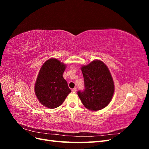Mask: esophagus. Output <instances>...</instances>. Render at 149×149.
Listing matches in <instances>:
<instances>
[{
    "label": "esophagus",
    "instance_id": "obj_1",
    "mask_svg": "<svg viewBox=\"0 0 149 149\" xmlns=\"http://www.w3.org/2000/svg\"><path fill=\"white\" fill-rule=\"evenodd\" d=\"M76 91H77V89H76V88H74L73 89H72V91L74 93H76Z\"/></svg>",
    "mask_w": 149,
    "mask_h": 149
}]
</instances>
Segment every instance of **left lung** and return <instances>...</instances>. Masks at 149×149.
Wrapping results in <instances>:
<instances>
[{
    "instance_id": "1",
    "label": "left lung",
    "mask_w": 149,
    "mask_h": 149,
    "mask_svg": "<svg viewBox=\"0 0 149 149\" xmlns=\"http://www.w3.org/2000/svg\"><path fill=\"white\" fill-rule=\"evenodd\" d=\"M84 81V91L78 95L83 104L91 111H98L109 104L114 92V84L107 66L100 60H94L81 67Z\"/></svg>"
}]
</instances>
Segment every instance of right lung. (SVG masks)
<instances>
[{"instance_id": "add662e5", "label": "right lung", "mask_w": 149, "mask_h": 149, "mask_svg": "<svg viewBox=\"0 0 149 149\" xmlns=\"http://www.w3.org/2000/svg\"><path fill=\"white\" fill-rule=\"evenodd\" d=\"M66 65L55 58L48 60L40 69L35 85V93L42 105L54 109L60 106L70 93L63 77Z\"/></svg>"}]
</instances>
